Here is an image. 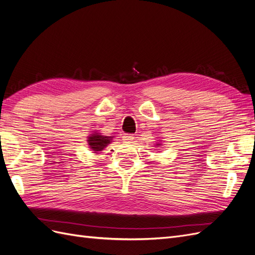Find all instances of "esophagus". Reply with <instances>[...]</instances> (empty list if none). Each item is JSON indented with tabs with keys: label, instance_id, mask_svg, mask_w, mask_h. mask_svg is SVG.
Listing matches in <instances>:
<instances>
[{
	"label": "esophagus",
	"instance_id": "1",
	"mask_svg": "<svg viewBox=\"0 0 255 255\" xmlns=\"http://www.w3.org/2000/svg\"><path fill=\"white\" fill-rule=\"evenodd\" d=\"M122 139H123V141H126V142H130L134 139V136L129 135V134H125L122 136Z\"/></svg>",
	"mask_w": 255,
	"mask_h": 255
}]
</instances>
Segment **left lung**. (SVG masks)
Here are the masks:
<instances>
[{
  "label": "left lung",
  "instance_id": "1",
  "mask_svg": "<svg viewBox=\"0 0 255 255\" xmlns=\"http://www.w3.org/2000/svg\"><path fill=\"white\" fill-rule=\"evenodd\" d=\"M156 145H159V143H157V144H156Z\"/></svg>",
  "mask_w": 255,
  "mask_h": 255
}]
</instances>
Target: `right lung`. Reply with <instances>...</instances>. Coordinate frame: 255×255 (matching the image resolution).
Here are the masks:
<instances>
[{"label":"right lung","instance_id":"obj_1","mask_svg":"<svg viewBox=\"0 0 255 255\" xmlns=\"http://www.w3.org/2000/svg\"><path fill=\"white\" fill-rule=\"evenodd\" d=\"M113 136H103L100 133H94L88 137V144L89 148L95 151V153H98L102 151L104 148H106L107 144L112 142Z\"/></svg>","mask_w":255,"mask_h":255}]
</instances>
